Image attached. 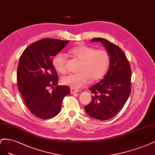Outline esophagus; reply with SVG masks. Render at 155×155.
<instances>
[{
    "instance_id": "esophagus-1",
    "label": "esophagus",
    "mask_w": 155,
    "mask_h": 155,
    "mask_svg": "<svg viewBox=\"0 0 155 155\" xmlns=\"http://www.w3.org/2000/svg\"><path fill=\"white\" fill-rule=\"evenodd\" d=\"M71 94H74V93H78L79 92V90H78V89H73V88H71Z\"/></svg>"
}]
</instances>
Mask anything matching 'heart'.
I'll return each mask as SVG.
<instances>
[{
	"label": "heart",
	"instance_id": "obj_1",
	"mask_svg": "<svg viewBox=\"0 0 155 155\" xmlns=\"http://www.w3.org/2000/svg\"><path fill=\"white\" fill-rule=\"evenodd\" d=\"M71 54L81 61L78 73L69 74L62 77V82L73 89L81 88L87 84L90 78L97 81L106 74L110 62L108 53L102 49H97L81 45L74 47L70 51ZM54 68L60 73L66 71V56L63 53L57 54L53 58Z\"/></svg>",
	"mask_w": 155,
	"mask_h": 155
}]
</instances>
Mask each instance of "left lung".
Here are the masks:
<instances>
[{"instance_id":"obj_1","label":"left lung","mask_w":155,"mask_h":155,"mask_svg":"<svg viewBox=\"0 0 155 155\" xmlns=\"http://www.w3.org/2000/svg\"><path fill=\"white\" fill-rule=\"evenodd\" d=\"M91 42L103 44L110 62L104 78L89 88L93 94L92 101L84 108L91 117L106 120L115 116L126 102L131 93V71L126 54L117 45L102 38H93Z\"/></svg>"}]
</instances>
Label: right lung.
<instances>
[{
	"label": "right lung",
	"mask_w": 155,
	"mask_h": 155,
	"mask_svg": "<svg viewBox=\"0 0 155 155\" xmlns=\"http://www.w3.org/2000/svg\"><path fill=\"white\" fill-rule=\"evenodd\" d=\"M69 41L44 38L28 46L20 57L17 68L18 90L27 107L42 119L52 118L60 112L63 98L69 87L58 86L53 58ZM51 88L52 90L48 91Z\"/></svg>",
	"instance_id": "right-lung-1"
}]
</instances>
